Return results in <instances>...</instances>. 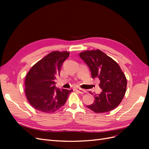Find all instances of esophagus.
I'll list each match as a JSON object with an SVG mask.
<instances>
[{
    "label": "esophagus",
    "mask_w": 149,
    "mask_h": 149,
    "mask_svg": "<svg viewBox=\"0 0 149 149\" xmlns=\"http://www.w3.org/2000/svg\"><path fill=\"white\" fill-rule=\"evenodd\" d=\"M75 90H76V91H77L78 92H79L80 94H84V93H86L85 90H84L81 88H76Z\"/></svg>",
    "instance_id": "obj_1"
}]
</instances>
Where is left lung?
Segmentation results:
<instances>
[{"label": "left lung", "instance_id": "left-lung-1", "mask_svg": "<svg viewBox=\"0 0 149 149\" xmlns=\"http://www.w3.org/2000/svg\"><path fill=\"white\" fill-rule=\"evenodd\" d=\"M79 55L89 68L92 78L100 80L102 89L100 94H95L92 104L86 107L96 113L113 110L123 100L127 87V79L119 65L100 49L84 51Z\"/></svg>", "mask_w": 149, "mask_h": 149}]
</instances>
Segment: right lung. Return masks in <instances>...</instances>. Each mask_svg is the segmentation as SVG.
<instances>
[{"instance_id":"obj_1","label":"right lung","mask_w":149,"mask_h":149,"mask_svg":"<svg viewBox=\"0 0 149 149\" xmlns=\"http://www.w3.org/2000/svg\"><path fill=\"white\" fill-rule=\"evenodd\" d=\"M68 52H53L35 64L25 81V92L30 105L45 113H52L63 106L73 90L60 89L55 79L60 75L63 63L69 56Z\"/></svg>"}]
</instances>
